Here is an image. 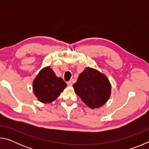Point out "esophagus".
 <instances>
[{
    "mask_svg": "<svg viewBox=\"0 0 149 149\" xmlns=\"http://www.w3.org/2000/svg\"><path fill=\"white\" fill-rule=\"evenodd\" d=\"M67 84L69 85V86H72V85H73V81H72V80H70V81H68L67 82Z\"/></svg>",
    "mask_w": 149,
    "mask_h": 149,
    "instance_id": "obj_1",
    "label": "esophagus"
}]
</instances>
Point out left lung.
<instances>
[{
  "label": "left lung",
  "mask_w": 149,
  "mask_h": 149,
  "mask_svg": "<svg viewBox=\"0 0 149 149\" xmlns=\"http://www.w3.org/2000/svg\"><path fill=\"white\" fill-rule=\"evenodd\" d=\"M75 93L85 104L94 109L104 105L111 94V84L104 74L87 67L73 85Z\"/></svg>",
  "instance_id": "1"
}]
</instances>
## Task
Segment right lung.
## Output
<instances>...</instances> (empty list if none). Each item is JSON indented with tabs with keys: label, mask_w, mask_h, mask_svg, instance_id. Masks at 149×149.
Instances as JSON below:
<instances>
[{
	"label": "right lung",
	"mask_w": 149,
	"mask_h": 149,
	"mask_svg": "<svg viewBox=\"0 0 149 149\" xmlns=\"http://www.w3.org/2000/svg\"><path fill=\"white\" fill-rule=\"evenodd\" d=\"M66 87L64 81L58 77L49 66L42 68L33 81L34 95L42 103L54 101Z\"/></svg>",
	"instance_id": "1"
}]
</instances>
